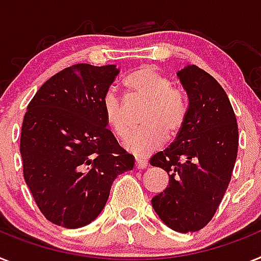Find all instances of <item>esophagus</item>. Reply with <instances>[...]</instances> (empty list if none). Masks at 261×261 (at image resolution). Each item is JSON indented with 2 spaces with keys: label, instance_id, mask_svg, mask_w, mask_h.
Returning <instances> with one entry per match:
<instances>
[{
  "label": "esophagus",
  "instance_id": "obj_1",
  "mask_svg": "<svg viewBox=\"0 0 261 261\" xmlns=\"http://www.w3.org/2000/svg\"><path fill=\"white\" fill-rule=\"evenodd\" d=\"M135 166L136 169H145L148 166V162L145 160H141V158H136Z\"/></svg>",
  "mask_w": 261,
  "mask_h": 261
}]
</instances>
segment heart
I'll use <instances>...</instances> for the list:
<instances>
[{"label": "heart", "instance_id": "b5f03b06", "mask_svg": "<svg viewBox=\"0 0 261 261\" xmlns=\"http://www.w3.org/2000/svg\"><path fill=\"white\" fill-rule=\"evenodd\" d=\"M130 95L148 101L144 109L140 130L132 132L124 141V148L139 157H145L157 150L166 137H173L182 129L188 107L184 93L171 87L170 80L149 66L140 67L124 82ZM103 113L108 128L117 137L128 132L125 107L113 92L103 100Z\"/></svg>", "mask_w": 261, "mask_h": 261}]
</instances>
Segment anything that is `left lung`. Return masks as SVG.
I'll list each match as a JSON object with an SVG mask.
<instances>
[{
    "mask_svg": "<svg viewBox=\"0 0 261 261\" xmlns=\"http://www.w3.org/2000/svg\"><path fill=\"white\" fill-rule=\"evenodd\" d=\"M189 108L175 141L150 158L164 169L169 186L152 198L160 219L177 232L203 228L231 181L239 132L227 93L206 71L191 64L178 71Z\"/></svg>",
    "mask_w": 261,
    "mask_h": 261,
    "instance_id": "obj_1",
    "label": "left lung"
}]
</instances>
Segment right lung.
Segmentation results:
<instances>
[{
    "label": "right lung",
    "mask_w": 261,
    "mask_h": 261,
    "mask_svg": "<svg viewBox=\"0 0 261 261\" xmlns=\"http://www.w3.org/2000/svg\"><path fill=\"white\" fill-rule=\"evenodd\" d=\"M115 64L67 67L28 106L21 132L24 181L51 223L79 228L99 217L117 175L135 157L107 128L103 100L119 75Z\"/></svg>",
    "instance_id": "add662e5"
}]
</instances>
